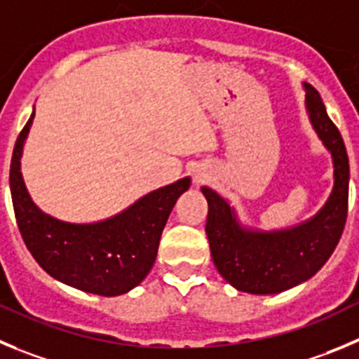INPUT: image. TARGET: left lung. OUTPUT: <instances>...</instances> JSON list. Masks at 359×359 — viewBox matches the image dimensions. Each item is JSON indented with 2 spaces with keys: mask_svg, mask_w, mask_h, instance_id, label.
<instances>
[{
  "mask_svg": "<svg viewBox=\"0 0 359 359\" xmlns=\"http://www.w3.org/2000/svg\"><path fill=\"white\" fill-rule=\"evenodd\" d=\"M306 88V111L333 156L334 187L326 205L301 225L278 232L243 229L229 202L202 187L209 203L205 232L219 274L241 292L278 294L311 278L340 241L349 203V157L346 145L313 86Z\"/></svg>",
  "mask_w": 359,
  "mask_h": 359,
  "instance_id": "obj_1",
  "label": "left lung"
}]
</instances>
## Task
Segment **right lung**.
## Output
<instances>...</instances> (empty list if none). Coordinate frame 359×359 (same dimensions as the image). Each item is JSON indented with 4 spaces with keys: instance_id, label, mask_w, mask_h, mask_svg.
I'll list each match as a JSON object with an SVG mask.
<instances>
[{
    "instance_id": "right-lung-1",
    "label": "right lung",
    "mask_w": 359,
    "mask_h": 359,
    "mask_svg": "<svg viewBox=\"0 0 359 359\" xmlns=\"http://www.w3.org/2000/svg\"><path fill=\"white\" fill-rule=\"evenodd\" d=\"M33 116L35 109L18 136L10 163L13 212L26 248L46 273L74 289L106 297L129 292L152 269L164 225L191 179L159 187L99 223L60 221L32 202L21 175L22 147Z\"/></svg>"
}]
</instances>
